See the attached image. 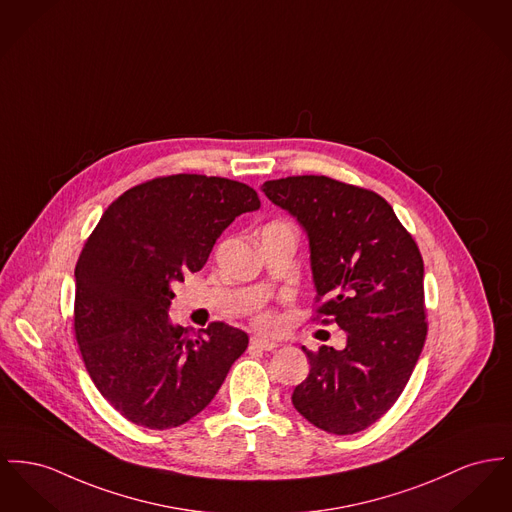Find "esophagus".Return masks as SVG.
I'll use <instances>...</instances> for the list:
<instances>
[{
    "label": "esophagus",
    "instance_id": "34e87169",
    "mask_svg": "<svg viewBox=\"0 0 512 512\" xmlns=\"http://www.w3.org/2000/svg\"><path fill=\"white\" fill-rule=\"evenodd\" d=\"M251 346H253V348H259V350H267V352H271V350H274L278 344H276L274 340L263 338V336H251Z\"/></svg>",
    "mask_w": 512,
    "mask_h": 512
}]
</instances>
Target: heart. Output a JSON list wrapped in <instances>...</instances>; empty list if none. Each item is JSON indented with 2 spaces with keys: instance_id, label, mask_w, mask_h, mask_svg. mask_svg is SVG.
<instances>
[{
  "instance_id": "heart-1",
  "label": "heart",
  "mask_w": 512,
  "mask_h": 512,
  "mask_svg": "<svg viewBox=\"0 0 512 512\" xmlns=\"http://www.w3.org/2000/svg\"><path fill=\"white\" fill-rule=\"evenodd\" d=\"M257 323H259L261 327L269 329V327L274 325V317H272L271 313H263V315H259V317H257Z\"/></svg>"
}]
</instances>
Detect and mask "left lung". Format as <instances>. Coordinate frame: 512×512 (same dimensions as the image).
<instances>
[{"label":"left lung","mask_w":512,"mask_h":512,"mask_svg":"<svg viewBox=\"0 0 512 512\" xmlns=\"http://www.w3.org/2000/svg\"><path fill=\"white\" fill-rule=\"evenodd\" d=\"M263 191L309 238L317 317L348 334L344 350L303 348L311 369L292 404L327 433L363 431L391 410L420 358V249L375 191L327 176L265 181Z\"/></svg>","instance_id":"8db88e82"}]
</instances>
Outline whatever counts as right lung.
<instances>
[{
    "mask_svg": "<svg viewBox=\"0 0 512 512\" xmlns=\"http://www.w3.org/2000/svg\"><path fill=\"white\" fill-rule=\"evenodd\" d=\"M257 191L176 174L135 185L102 214L75 267V338L100 394L125 420L170 429L209 406L249 336L211 323L193 336L170 323L172 284L201 271L220 234Z\"/></svg>",
    "mask_w": 512,
    "mask_h": 512,
    "instance_id": "obj_1",
    "label": "right lung"
}]
</instances>
